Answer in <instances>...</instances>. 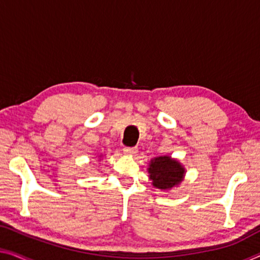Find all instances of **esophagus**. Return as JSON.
<instances>
[{"instance_id": "obj_1", "label": "esophagus", "mask_w": 260, "mask_h": 260, "mask_svg": "<svg viewBox=\"0 0 260 260\" xmlns=\"http://www.w3.org/2000/svg\"><path fill=\"white\" fill-rule=\"evenodd\" d=\"M123 153L127 155H135L138 153V148L137 147H125L123 148Z\"/></svg>"}]
</instances>
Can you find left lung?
Instances as JSON below:
<instances>
[{"label":"left lung","instance_id":"obj_1","mask_svg":"<svg viewBox=\"0 0 260 260\" xmlns=\"http://www.w3.org/2000/svg\"><path fill=\"white\" fill-rule=\"evenodd\" d=\"M153 185L158 189H170L179 184L183 177L184 169L176 160L169 156L155 157L148 168Z\"/></svg>","mask_w":260,"mask_h":260}]
</instances>
